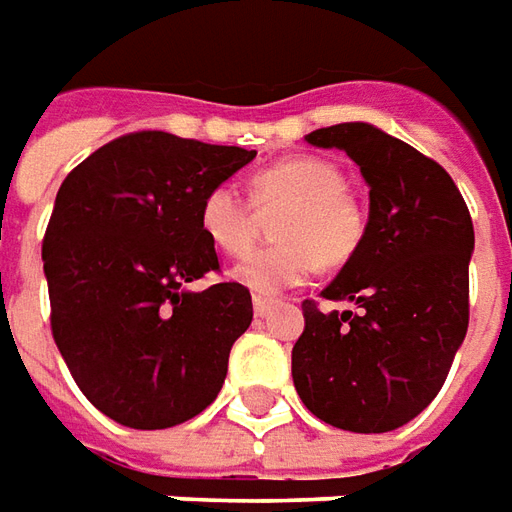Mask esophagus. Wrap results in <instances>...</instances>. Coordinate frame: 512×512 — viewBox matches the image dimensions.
<instances>
[{
	"mask_svg": "<svg viewBox=\"0 0 512 512\" xmlns=\"http://www.w3.org/2000/svg\"><path fill=\"white\" fill-rule=\"evenodd\" d=\"M276 306V298H267V295H253V312L264 317L270 309Z\"/></svg>",
	"mask_w": 512,
	"mask_h": 512,
	"instance_id": "esophagus-1",
	"label": "esophagus"
}]
</instances>
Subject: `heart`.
<instances>
[{
	"label": "heart",
	"instance_id": "b5f03b06",
	"mask_svg": "<svg viewBox=\"0 0 512 512\" xmlns=\"http://www.w3.org/2000/svg\"><path fill=\"white\" fill-rule=\"evenodd\" d=\"M276 245L239 259L231 276L256 295H276L309 278L320 262L340 267L362 245L368 211L348 186L340 164L323 155H290L256 169L248 181V200L214 186L200 200L197 222L211 245L228 256L250 248L259 217L273 214Z\"/></svg>",
	"mask_w": 512,
	"mask_h": 512
}]
</instances>
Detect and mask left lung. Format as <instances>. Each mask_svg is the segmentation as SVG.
<instances>
[{
    "mask_svg": "<svg viewBox=\"0 0 512 512\" xmlns=\"http://www.w3.org/2000/svg\"><path fill=\"white\" fill-rule=\"evenodd\" d=\"M345 150L370 186L368 231L320 292L351 309L301 303L292 382L306 410L345 432H390L424 412L468 331L474 225L438 161L365 122L312 130Z\"/></svg>",
    "mask_w": 512,
    "mask_h": 512,
    "instance_id": "obj_1",
    "label": "left lung"
}]
</instances>
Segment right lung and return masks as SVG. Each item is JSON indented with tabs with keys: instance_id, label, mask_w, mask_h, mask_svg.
Listing matches in <instances>:
<instances>
[{
	"instance_id": "1",
	"label": "right lung",
	"mask_w": 512,
	"mask_h": 512,
	"mask_svg": "<svg viewBox=\"0 0 512 512\" xmlns=\"http://www.w3.org/2000/svg\"><path fill=\"white\" fill-rule=\"evenodd\" d=\"M256 150L139 130L66 175L41 256L49 326L83 396L116 424L167 429L220 393L253 320L236 281L183 290L220 259L200 231L203 195Z\"/></svg>"
}]
</instances>
